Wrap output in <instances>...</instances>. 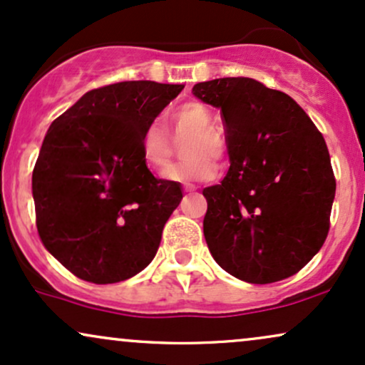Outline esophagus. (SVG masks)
<instances>
[{
    "instance_id": "1",
    "label": "esophagus",
    "mask_w": 365,
    "mask_h": 365,
    "mask_svg": "<svg viewBox=\"0 0 365 365\" xmlns=\"http://www.w3.org/2000/svg\"><path fill=\"white\" fill-rule=\"evenodd\" d=\"M196 190H198V187H196L195 184H184V191H186V192H192Z\"/></svg>"
}]
</instances>
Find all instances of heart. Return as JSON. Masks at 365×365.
I'll list each match as a JSON object with an SVG mask.
<instances>
[{"mask_svg": "<svg viewBox=\"0 0 365 365\" xmlns=\"http://www.w3.org/2000/svg\"><path fill=\"white\" fill-rule=\"evenodd\" d=\"M174 124L178 135L192 133L186 147V155L191 160L170 167L165 173L167 179L179 182L210 181L217 175L215 162L210 158H222L225 153V141L220 133L212 128L213 114L200 102H187L174 113ZM141 155L152 169H164L173 157V140L160 118L153 119L141 135Z\"/></svg>", "mask_w": 365, "mask_h": 365, "instance_id": "obj_1", "label": "heart"}]
</instances>
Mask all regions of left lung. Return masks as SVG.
<instances>
[{"instance_id": "left-lung-1", "label": "left lung", "mask_w": 365, "mask_h": 365, "mask_svg": "<svg viewBox=\"0 0 365 365\" xmlns=\"http://www.w3.org/2000/svg\"><path fill=\"white\" fill-rule=\"evenodd\" d=\"M192 93L220 109L230 158L224 181L203 190L213 259L250 284L295 275L329 230L336 182L323 135L292 97L252 78L201 81Z\"/></svg>"}]
</instances>
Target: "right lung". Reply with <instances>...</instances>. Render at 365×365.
I'll return each instance as SVG.
<instances>
[{"mask_svg": "<svg viewBox=\"0 0 365 365\" xmlns=\"http://www.w3.org/2000/svg\"><path fill=\"white\" fill-rule=\"evenodd\" d=\"M182 88L140 80L90 90L47 130L32 174L37 230L81 280H128L155 258L182 191L153 178L140 143Z\"/></svg>", "mask_w": 365, "mask_h": 365, "instance_id": "1", "label": "right lung"}]
</instances>
